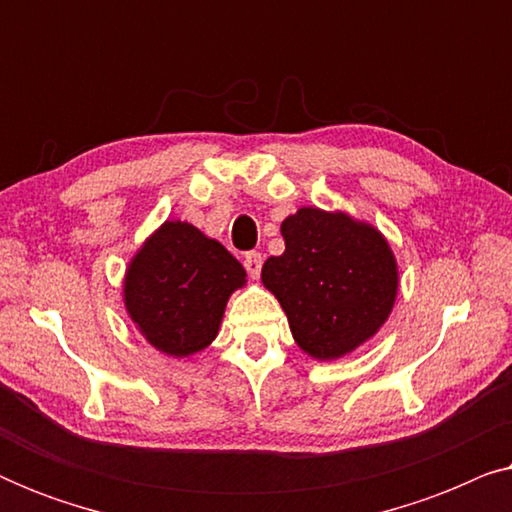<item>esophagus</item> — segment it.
I'll return each mask as SVG.
<instances>
[{"label":"esophagus","instance_id":"1","mask_svg":"<svg viewBox=\"0 0 512 512\" xmlns=\"http://www.w3.org/2000/svg\"><path fill=\"white\" fill-rule=\"evenodd\" d=\"M244 268H247L251 279H258L261 277V268H263V256L258 254V251H249V254H244Z\"/></svg>","mask_w":512,"mask_h":512}]
</instances>
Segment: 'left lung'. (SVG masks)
Returning <instances> with one entry per match:
<instances>
[{
    "label": "left lung",
    "instance_id": "obj_1",
    "mask_svg": "<svg viewBox=\"0 0 512 512\" xmlns=\"http://www.w3.org/2000/svg\"><path fill=\"white\" fill-rule=\"evenodd\" d=\"M284 254L261 279L284 307L298 347L340 359L380 331L398 291L396 258L368 223L303 207L284 219Z\"/></svg>",
    "mask_w": 512,
    "mask_h": 512
}]
</instances>
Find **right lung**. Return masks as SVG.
<instances>
[{"label":"right lung","mask_w":512,"mask_h":512,"mask_svg":"<svg viewBox=\"0 0 512 512\" xmlns=\"http://www.w3.org/2000/svg\"><path fill=\"white\" fill-rule=\"evenodd\" d=\"M247 272L216 240L184 221H165L132 258L125 307L139 333L170 356L205 349L219 333L230 293Z\"/></svg>","instance_id":"obj_1"}]
</instances>
